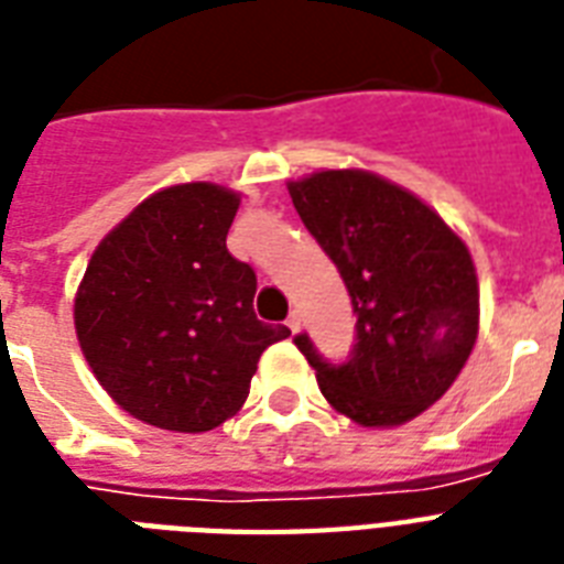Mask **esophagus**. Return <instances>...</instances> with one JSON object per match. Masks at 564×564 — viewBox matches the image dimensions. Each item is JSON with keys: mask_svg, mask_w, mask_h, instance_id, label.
Wrapping results in <instances>:
<instances>
[{"mask_svg": "<svg viewBox=\"0 0 564 564\" xmlns=\"http://www.w3.org/2000/svg\"><path fill=\"white\" fill-rule=\"evenodd\" d=\"M285 326H288V329H291V332H300V329H303V314H300V312H291V314H288Z\"/></svg>", "mask_w": 564, "mask_h": 564, "instance_id": "1", "label": "esophagus"}]
</instances>
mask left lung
<instances>
[{
    "label": "left lung",
    "instance_id": "8db88e82",
    "mask_svg": "<svg viewBox=\"0 0 564 564\" xmlns=\"http://www.w3.org/2000/svg\"><path fill=\"white\" fill-rule=\"evenodd\" d=\"M288 191L356 314L347 361L323 359L305 332L294 344L341 414L361 426L412 421L453 386L477 341L468 247L417 196L361 170H323Z\"/></svg>",
    "mask_w": 564,
    "mask_h": 564
}]
</instances>
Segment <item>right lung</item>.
I'll list each match as a JSON object with an SVG mask.
<instances>
[{"instance_id":"right-lung-1","label":"right lung","mask_w":564,"mask_h":564,"mask_svg":"<svg viewBox=\"0 0 564 564\" xmlns=\"http://www.w3.org/2000/svg\"><path fill=\"white\" fill-rule=\"evenodd\" d=\"M232 191L205 182L143 199L96 247L76 335L108 394L138 421L205 432L250 394L261 352L291 335L252 312L256 270L226 250Z\"/></svg>"}]
</instances>
